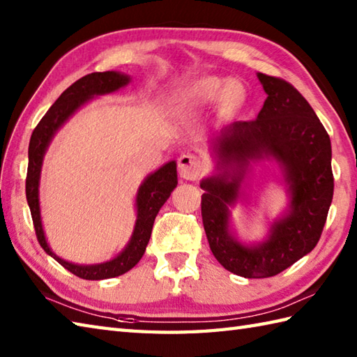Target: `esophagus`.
Listing matches in <instances>:
<instances>
[{
  "instance_id": "obj_1",
  "label": "esophagus",
  "mask_w": 357,
  "mask_h": 357,
  "mask_svg": "<svg viewBox=\"0 0 357 357\" xmlns=\"http://www.w3.org/2000/svg\"><path fill=\"white\" fill-rule=\"evenodd\" d=\"M202 170H204V164L199 156H196L193 153H184L179 156L178 172L181 174V178L195 181L201 176Z\"/></svg>"
}]
</instances>
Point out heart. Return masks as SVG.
<instances>
[{
	"label": "heart",
	"instance_id": "heart-1",
	"mask_svg": "<svg viewBox=\"0 0 357 357\" xmlns=\"http://www.w3.org/2000/svg\"><path fill=\"white\" fill-rule=\"evenodd\" d=\"M233 90V86L229 81L221 79V78H202L198 79L196 82L185 90V95L183 98V101L187 105H202L207 102H213L219 101L222 96H225L229 91L230 94Z\"/></svg>",
	"mask_w": 357,
	"mask_h": 357
}]
</instances>
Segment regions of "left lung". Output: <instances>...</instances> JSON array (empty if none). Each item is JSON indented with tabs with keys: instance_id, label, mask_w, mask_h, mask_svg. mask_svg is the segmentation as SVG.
I'll return each instance as SVG.
<instances>
[{
	"instance_id": "left-lung-1",
	"label": "left lung",
	"mask_w": 357,
	"mask_h": 357,
	"mask_svg": "<svg viewBox=\"0 0 357 357\" xmlns=\"http://www.w3.org/2000/svg\"><path fill=\"white\" fill-rule=\"evenodd\" d=\"M265 100L257 118L234 121L215 141L222 165L236 164L238 174L204 179L202 224L211 253L225 270L248 279L270 278L312 252L321 239L331 206L335 178L331 142L312 105L282 78L257 73ZM271 155L284 167L291 184L292 210L273 225L272 236L257 248H245L228 231L227 205L236 200L248 158ZM227 174V173H225Z\"/></svg>"
}]
</instances>
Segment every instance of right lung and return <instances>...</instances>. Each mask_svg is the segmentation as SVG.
<instances>
[{
	"instance_id": "obj_1",
	"label": "right lung",
	"mask_w": 357,
	"mask_h": 357,
	"mask_svg": "<svg viewBox=\"0 0 357 357\" xmlns=\"http://www.w3.org/2000/svg\"><path fill=\"white\" fill-rule=\"evenodd\" d=\"M127 75H121L118 72H95L89 73L86 77L75 81L70 87H67L61 96L58 98L55 104L47 110V113L41 118L40 123L30 136L29 142V165L26 176V198L32 215V221L35 227L36 239L44 252L50 255L53 259L58 261L64 268L73 273L75 276L89 280L109 279L133 268L139 262L146 247L149 244L151 229H153L155 218L159 208L169 199L173 188L178 184L176 176V162H169L162 165L161 169L144 181L139 187L138 196H136V207H138V219H136L135 231L128 245L124 248L115 259L110 262L98 264V265H75L67 261H63L49 248L44 238L41 216H40V201H38V183H40V173L43 156L45 153L52 136L61 127L66 119L72 113L81 107L82 104L89 101L95 95H104L115 92L119 87L126 86L128 82Z\"/></svg>"
}]
</instances>
